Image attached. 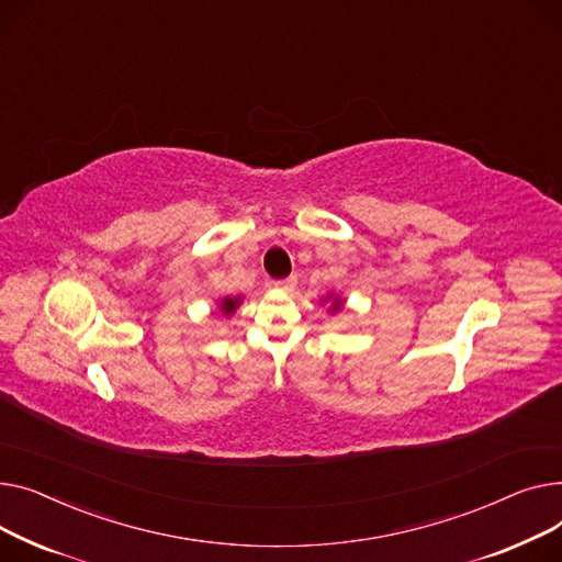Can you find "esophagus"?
<instances>
[{"label":"esophagus","mask_w":562,"mask_h":562,"mask_svg":"<svg viewBox=\"0 0 562 562\" xmlns=\"http://www.w3.org/2000/svg\"><path fill=\"white\" fill-rule=\"evenodd\" d=\"M294 283H296V277H288V279H277V281H272V285H274L277 290H292Z\"/></svg>","instance_id":"obj_1"}]
</instances>
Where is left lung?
Listing matches in <instances>:
<instances>
[{
	"mask_svg": "<svg viewBox=\"0 0 562 562\" xmlns=\"http://www.w3.org/2000/svg\"><path fill=\"white\" fill-rule=\"evenodd\" d=\"M338 306H340V304H338V302H336V304H334V311H338Z\"/></svg>",
	"mask_w": 562,
	"mask_h": 562,
	"instance_id": "left-lung-1",
	"label": "left lung"
}]
</instances>
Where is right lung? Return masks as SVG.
I'll return each mask as SVG.
<instances>
[{
    "mask_svg": "<svg viewBox=\"0 0 562 562\" xmlns=\"http://www.w3.org/2000/svg\"><path fill=\"white\" fill-rule=\"evenodd\" d=\"M238 304H240V300H228V296H226V300L222 302V306H220V308H222V313H224V315H231V313L236 311V306H238Z\"/></svg>",
    "mask_w": 562,
    "mask_h": 562,
    "instance_id": "add662e5",
    "label": "right lung"
}]
</instances>
